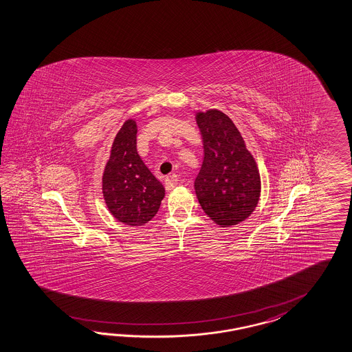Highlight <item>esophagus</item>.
Segmentation results:
<instances>
[{
	"label": "esophagus",
	"instance_id": "1",
	"mask_svg": "<svg viewBox=\"0 0 352 352\" xmlns=\"http://www.w3.org/2000/svg\"><path fill=\"white\" fill-rule=\"evenodd\" d=\"M177 183H178V177H177L175 174L166 177V178H165V190H173V188L177 186Z\"/></svg>",
	"mask_w": 352,
	"mask_h": 352
}]
</instances>
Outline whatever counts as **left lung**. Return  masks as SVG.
Instances as JSON below:
<instances>
[{"label":"left lung","mask_w":352,"mask_h":352,"mask_svg":"<svg viewBox=\"0 0 352 352\" xmlns=\"http://www.w3.org/2000/svg\"><path fill=\"white\" fill-rule=\"evenodd\" d=\"M204 162L195 179L201 208L215 224L232 227L256 209L261 192L256 162L237 126L218 109L196 113Z\"/></svg>","instance_id":"obj_1"}]
</instances>
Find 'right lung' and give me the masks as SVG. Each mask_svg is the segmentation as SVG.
<instances>
[{"label": "right lung", "mask_w": 352, "mask_h": 352, "mask_svg": "<svg viewBox=\"0 0 352 352\" xmlns=\"http://www.w3.org/2000/svg\"><path fill=\"white\" fill-rule=\"evenodd\" d=\"M102 193L111 215L131 227L146 224L159 211L165 188L137 152L133 119H128L115 137L102 175Z\"/></svg>", "instance_id": "1"}]
</instances>
